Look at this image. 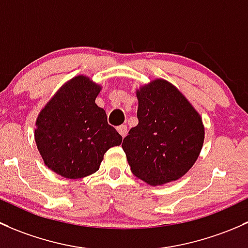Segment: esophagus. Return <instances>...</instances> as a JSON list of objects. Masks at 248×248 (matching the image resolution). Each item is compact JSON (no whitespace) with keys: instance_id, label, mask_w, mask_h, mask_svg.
<instances>
[{"instance_id":"34e87169","label":"esophagus","mask_w":248,"mask_h":248,"mask_svg":"<svg viewBox=\"0 0 248 248\" xmlns=\"http://www.w3.org/2000/svg\"><path fill=\"white\" fill-rule=\"evenodd\" d=\"M117 131L119 132L122 137H124L127 134V126L126 125H119V126H117Z\"/></svg>"}]
</instances>
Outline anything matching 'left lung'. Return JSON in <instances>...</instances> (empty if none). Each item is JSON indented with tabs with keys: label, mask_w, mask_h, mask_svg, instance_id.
<instances>
[{
	"label": "left lung",
	"mask_w": 248,
	"mask_h": 248,
	"mask_svg": "<svg viewBox=\"0 0 248 248\" xmlns=\"http://www.w3.org/2000/svg\"><path fill=\"white\" fill-rule=\"evenodd\" d=\"M136 96L139 124L122 144L132 174L150 186L180 179L197 161L203 147L201 114L163 78L141 86Z\"/></svg>",
	"instance_id": "8db88e82"
}]
</instances>
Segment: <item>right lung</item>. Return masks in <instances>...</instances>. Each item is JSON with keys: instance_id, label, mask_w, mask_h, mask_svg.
<instances>
[{"instance_id": "add662e5", "label": "right lung", "mask_w": 248, "mask_h": 248, "mask_svg": "<svg viewBox=\"0 0 248 248\" xmlns=\"http://www.w3.org/2000/svg\"><path fill=\"white\" fill-rule=\"evenodd\" d=\"M101 86L78 75L61 87L35 121L34 140L45 166L67 179L93 174L104 154L122 143L95 104Z\"/></svg>"}]
</instances>
